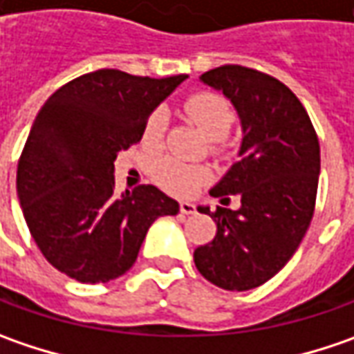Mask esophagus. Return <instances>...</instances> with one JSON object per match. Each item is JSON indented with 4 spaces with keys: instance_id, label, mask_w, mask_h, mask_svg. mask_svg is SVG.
Instances as JSON below:
<instances>
[{
    "instance_id": "obj_1",
    "label": "esophagus",
    "mask_w": 354,
    "mask_h": 354,
    "mask_svg": "<svg viewBox=\"0 0 354 354\" xmlns=\"http://www.w3.org/2000/svg\"><path fill=\"white\" fill-rule=\"evenodd\" d=\"M180 212L186 214V216H190V214L196 212V206H194L192 202H180Z\"/></svg>"
}]
</instances>
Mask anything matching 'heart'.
<instances>
[{
  "mask_svg": "<svg viewBox=\"0 0 354 354\" xmlns=\"http://www.w3.org/2000/svg\"><path fill=\"white\" fill-rule=\"evenodd\" d=\"M184 111L209 138H223L234 124V109L230 102L209 91L194 93L184 100ZM168 124L166 109H154L148 115L142 140L148 148H160ZM154 180L172 194H190L207 180V170L200 164H188L176 156H166L154 164Z\"/></svg>",
  "mask_w": 354,
  "mask_h": 354,
  "instance_id": "obj_1",
  "label": "heart"
}]
</instances>
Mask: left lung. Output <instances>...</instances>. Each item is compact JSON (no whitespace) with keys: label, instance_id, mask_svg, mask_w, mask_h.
<instances>
[{"label":"left lung","instance_id":"left-lung-1","mask_svg":"<svg viewBox=\"0 0 354 354\" xmlns=\"http://www.w3.org/2000/svg\"><path fill=\"white\" fill-rule=\"evenodd\" d=\"M222 91L243 131L239 158L212 188L239 196V209L198 207L216 222L214 239L196 248L194 263L209 283L248 291L269 281L297 252L315 212L321 148L301 100L268 73L223 65L200 77Z\"/></svg>","mask_w":354,"mask_h":354}]
</instances>
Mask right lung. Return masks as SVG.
I'll list each match as a JSON object with an SVG mask.
<instances>
[{"mask_svg": "<svg viewBox=\"0 0 354 354\" xmlns=\"http://www.w3.org/2000/svg\"><path fill=\"white\" fill-rule=\"evenodd\" d=\"M188 75H81L39 111L17 164L25 222L45 259L81 283H106L134 266L148 227L176 216L152 184L115 194V160L140 142L148 115Z\"/></svg>", "mask_w": 354, "mask_h": 354, "instance_id": "1", "label": "right lung"}]
</instances>
